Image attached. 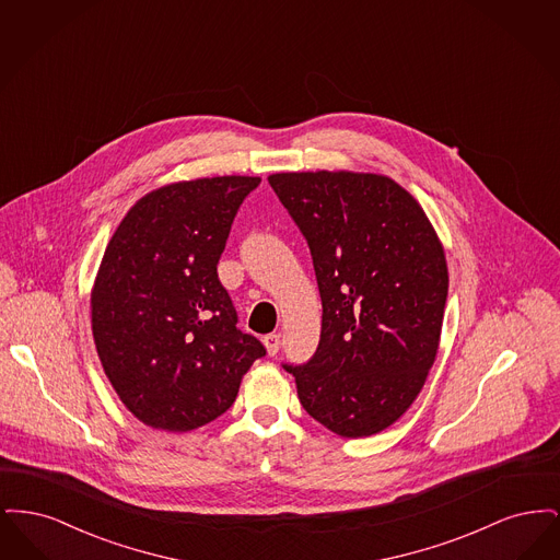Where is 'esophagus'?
<instances>
[{"label": "esophagus", "instance_id": "esophagus-1", "mask_svg": "<svg viewBox=\"0 0 560 560\" xmlns=\"http://www.w3.org/2000/svg\"><path fill=\"white\" fill-rule=\"evenodd\" d=\"M265 347H267V352L272 357V354H277L279 352V347H281V336L279 334H268L265 336Z\"/></svg>", "mask_w": 560, "mask_h": 560}]
</instances>
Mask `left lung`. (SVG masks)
<instances>
[{
  "label": "left lung",
  "instance_id": "8db88e82",
  "mask_svg": "<svg viewBox=\"0 0 560 560\" xmlns=\"http://www.w3.org/2000/svg\"><path fill=\"white\" fill-rule=\"evenodd\" d=\"M268 183L308 241L319 283L315 357L285 370L319 424L361 439L418 399L441 345L445 249L416 197L384 174L277 172Z\"/></svg>",
  "mask_w": 560,
  "mask_h": 560
}]
</instances>
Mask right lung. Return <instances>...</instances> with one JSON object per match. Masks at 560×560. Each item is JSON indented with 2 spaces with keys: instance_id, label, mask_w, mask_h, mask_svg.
<instances>
[{
  "instance_id": "right-lung-1",
  "label": "right lung",
  "mask_w": 560,
  "mask_h": 560,
  "mask_svg": "<svg viewBox=\"0 0 560 560\" xmlns=\"http://www.w3.org/2000/svg\"><path fill=\"white\" fill-rule=\"evenodd\" d=\"M258 176L180 180L140 197L96 272L90 313L108 382L136 420L188 432L222 416L267 350L237 329L215 265Z\"/></svg>"
}]
</instances>
